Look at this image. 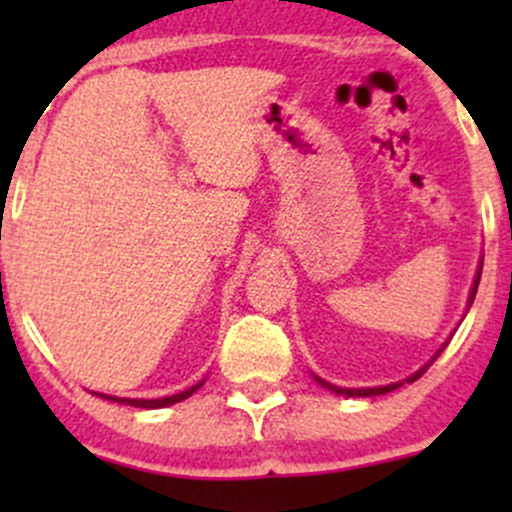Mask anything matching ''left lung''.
Wrapping results in <instances>:
<instances>
[{
  "label": "left lung",
  "instance_id": "left-lung-1",
  "mask_svg": "<svg viewBox=\"0 0 512 512\" xmlns=\"http://www.w3.org/2000/svg\"><path fill=\"white\" fill-rule=\"evenodd\" d=\"M480 267H483V265H480ZM480 267H478V275H476V282H473V287H471V297H468V307H471V304H473V299H476V292H478V282H480ZM446 344H448V342H446ZM446 344H443V347H441V349H438V352H436V356H433V359H431V361H428V364H426V366H421V369H418V371H416V374H411V376H409V379H406V381H416V379H421V376H423V371H426V369H428V366H431V364H433V361H436V359H438V356H441V352H443V349H446ZM314 379H317V384H322V386H324V389L334 391V394H342V396H379V394H389V391L399 389V386H401V381H399V384H389V386H374V389H339V386H332V384H329V381L319 379V376H314Z\"/></svg>",
  "mask_w": 512,
  "mask_h": 512
}]
</instances>
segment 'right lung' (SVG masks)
<instances>
[{
    "label": "right lung",
    "instance_id": "add662e5",
    "mask_svg": "<svg viewBox=\"0 0 512 512\" xmlns=\"http://www.w3.org/2000/svg\"><path fill=\"white\" fill-rule=\"evenodd\" d=\"M200 386H203V381L195 386H190L188 391H180V394H175V396H165V399H118V396H106V394H96V396H101V399H108V401H118V404H126V406H138V409H163V406L178 404V401L193 396Z\"/></svg>",
    "mask_w": 512,
    "mask_h": 512
}]
</instances>
